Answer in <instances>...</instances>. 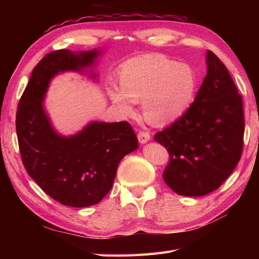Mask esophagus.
Returning a JSON list of instances; mask_svg holds the SVG:
<instances>
[{"instance_id":"1","label":"esophagus","mask_w":259,"mask_h":259,"mask_svg":"<svg viewBox=\"0 0 259 259\" xmlns=\"http://www.w3.org/2000/svg\"><path fill=\"white\" fill-rule=\"evenodd\" d=\"M150 134H149L148 132H144V131H140L138 133V140L140 144H147L149 140H150Z\"/></svg>"}]
</instances>
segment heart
<instances>
[{"instance_id":"1","label":"heart","mask_w":259,"mask_h":259,"mask_svg":"<svg viewBox=\"0 0 259 259\" xmlns=\"http://www.w3.org/2000/svg\"><path fill=\"white\" fill-rule=\"evenodd\" d=\"M120 88L109 84L108 96L125 116L136 113L143 100L146 119L165 125L182 117L191 107L198 89V76L188 64L163 55H146L125 61L119 70Z\"/></svg>"}]
</instances>
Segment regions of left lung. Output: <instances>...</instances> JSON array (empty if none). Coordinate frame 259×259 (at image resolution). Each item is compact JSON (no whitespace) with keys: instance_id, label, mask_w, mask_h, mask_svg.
<instances>
[{"instance_id":"left-lung-1","label":"left lung","mask_w":259,"mask_h":259,"mask_svg":"<svg viewBox=\"0 0 259 259\" xmlns=\"http://www.w3.org/2000/svg\"><path fill=\"white\" fill-rule=\"evenodd\" d=\"M207 72L191 107L154 140L167 149L163 179L186 197L218 189L240 161L244 136L242 97L216 55L207 51Z\"/></svg>"}]
</instances>
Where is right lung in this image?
Here are the masks:
<instances>
[{
  "mask_svg": "<svg viewBox=\"0 0 259 259\" xmlns=\"http://www.w3.org/2000/svg\"><path fill=\"white\" fill-rule=\"evenodd\" d=\"M103 51H55L38 62L18 104L16 132L29 176L51 198L72 207L97 204L112 188L119 163L138 140L127 122L94 121L71 136L54 128L44 107L54 76L84 73ZM90 76L96 77V74Z\"/></svg>",
  "mask_w": 259,
  "mask_h": 259,
  "instance_id": "obj_1",
  "label": "right lung"
}]
</instances>
